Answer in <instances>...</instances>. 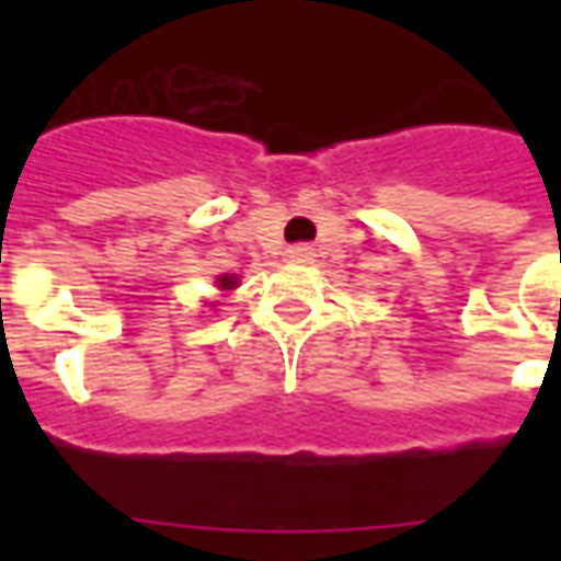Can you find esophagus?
<instances>
[{"label": "esophagus", "mask_w": 561, "mask_h": 561, "mask_svg": "<svg viewBox=\"0 0 561 561\" xmlns=\"http://www.w3.org/2000/svg\"><path fill=\"white\" fill-rule=\"evenodd\" d=\"M288 259L290 262H308V259H311V247L308 244L288 247Z\"/></svg>", "instance_id": "obj_1"}]
</instances>
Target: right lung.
<instances>
[{
	"mask_svg": "<svg viewBox=\"0 0 561 561\" xmlns=\"http://www.w3.org/2000/svg\"><path fill=\"white\" fill-rule=\"evenodd\" d=\"M220 288H236V276H220Z\"/></svg>",
	"mask_w": 561,
	"mask_h": 561,
	"instance_id": "add662e5",
	"label": "right lung"
}]
</instances>
